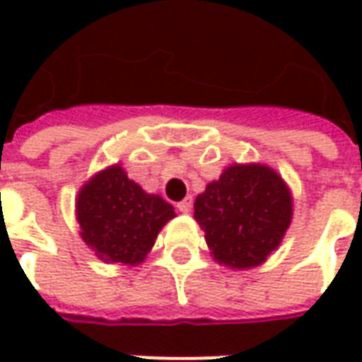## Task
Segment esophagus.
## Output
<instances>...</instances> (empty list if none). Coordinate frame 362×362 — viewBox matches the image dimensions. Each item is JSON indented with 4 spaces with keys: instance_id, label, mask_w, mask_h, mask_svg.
Masks as SVG:
<instances>
[{
    "instance_id": "34e87169",
    "label": "esophagus",
    "mask_w": 362,
    "mask_h": 362,
    "mask_svg": "<svg viewBox=\"0 0 362 362\" xmlns=\"http://www.w3.org/2000/svg\"><path fill=\"white\" fill-rule=\"evenodd\" d=\"M176 207H178V211L180 213H189L192 211V197H184Z\"/></svg>"
}]
</instances>
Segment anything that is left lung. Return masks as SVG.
Returning <instances> with one entry per match:
<instances>
[{"instance_id": "8db88e82", "label": "left lung", "mask_w": 362, "mask_h": 362, "mask_svg": "<svg viewBox=\"0 0 362 362\" xmlns=\"http://www.w3.org/2000/svg\"><path fill=\"white\" fill-rule=\"evenodd\" d=\"M194 219L213 259L230 269L262 266L293 221V194L272 166H227L196 197Z\"/></svg>"}]
</instances>
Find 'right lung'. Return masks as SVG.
Returning <instances> with one entry per match:
<instances>
[{
  "label": "right lung",
  "instance_id": "1",
  "mask_svg": "<svg viewBox=\"0 0 362 362\" xmlns=\"http://www.w3.org/2000/svg\"><path fill=\"white\" fill-rule=\"evenodd\" d=\"M174 217L173 205L129 180L119 163L93 174L75 197L83 243L106 264H143L158 233Z\"/></svg>",
  "mask_w": 362,
  "mask_h": 362
}]
</instances>
